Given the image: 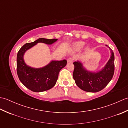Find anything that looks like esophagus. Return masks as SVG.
<instances>
[{
  "label": "esophagus",
  "mask_w": 128,
  "mask_h": 128,
  "mask_svg": "<svg viewBox=\"0 0 128 128\" xmlns=\"http://www.w3.org/2000/svg\"><path fill=\"white\" fill-rule=\"evenodd\" d=\"M72 60H73L72 58H68V59H67V62H68V63H70V62H72Z\"/></svg>",
  "instance_id": "esophagus-1"
}]
</instances>
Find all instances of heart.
Here are the masks:
<instances>
[{"label":"heart","mask_w":128,"mask_h":128,"mask_svg":"<svg viewBox=\"0 0 128 128\" xmlns=\"http://www.w3.org/2000/svg\"><path fill=\"white\" fill-rule=\"evenodd\" d=\"M84 45H85V42L82 41H78L74 43V44H72V47L73 50L75 51H79L83 48V47H84ZM86 49V50H88V48L87 47Z\"/></svg>","instance_id":"heart-1"}]
</instances>
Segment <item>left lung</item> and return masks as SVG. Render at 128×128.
<instances>
[{"label":"left lung","instance_id":"8db88e82","mask_svg":"<svg viewBox=\"0 0 128 128\" xmlns=\"http://www.w3.org/2000/svg\"><path fill=\"white\" fill-rule=\"evenodd\" d=\"M108 47L111 53L110 57L106 66L99 72L88 71L80 61L73 62V78L76 85L81 90L90 92H98L104 88L112 80L114 72V55L112 49Z\"/></svg>","mask_w":128,"mask_h":128}]
</instances>
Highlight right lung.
I'll return each instance as SVG.
<instances>
[{
  "mask_svg": "<svg viewBox=\"0 0 128 128\" xmlns=\"http://www.w3.org/2000/svg\"><path fill=\"white\" fill-rule=\"evenodd\" d=\"M58 39L38 38L31 43L24 44L17 55V74L19 80L27 88L34 92H43L52 88L56 85L59 72L66 66V60H52L47 66L40 68H34L28 66L24 61V55L30 48L38 43L52 44Z\"/></svg>",
  "mask_w": 128,
  "mask_h": 128,
  "instance_id": "right-lung-1",
  "label": "right lung"
}]
</instances>
